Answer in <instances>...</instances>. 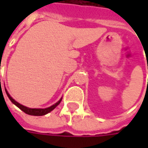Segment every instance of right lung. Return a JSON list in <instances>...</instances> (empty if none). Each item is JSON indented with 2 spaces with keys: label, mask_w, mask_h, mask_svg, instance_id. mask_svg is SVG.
I'll list each match as a JSON object with an SVG mask.
<instances>
[{
  "label": "right lung",
  "mask_w": 148,
  "mask_h": 148,
  "mask_svg": "<svg viewBox=\"0 0 148 148\" xmlns=\"http://www.w3.org/2000/svg\"><path fill=\"white\" fill-rule=\"evenodd\" d=\"M5 92H6V95H7V96L9 97V99H10V101H11L13 104H14L18 108H20L21 110L24 111V112H25V114H27L34 115V116H42V115H44V114H47L48 113H49V112H51L53 110H54L58 105H59L60 102L62 101V99H61L60 100H58L55 105H52V106H50L49 108H46V109H30V108H27L25 106L20 105L18 102H16V101L8 94L7 90H5Z\"/></svg>",
  "instance_id": "right-lung-1"
}]
</instances>
